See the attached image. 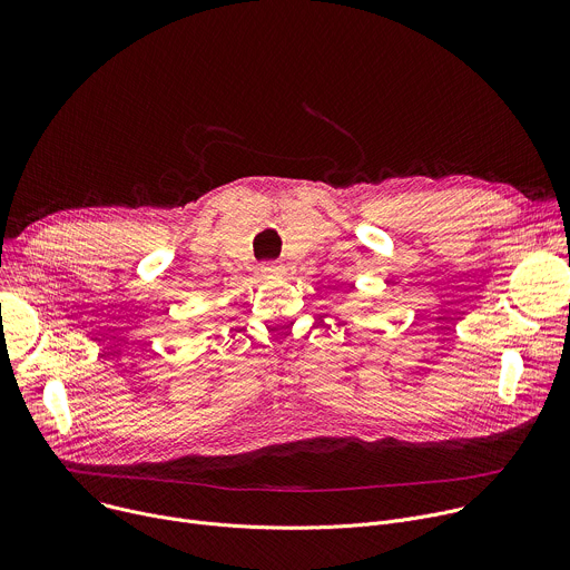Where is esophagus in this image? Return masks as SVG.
Instances as JSON below:
<instances>
[{"instance_id": "1", "label": "esophagus", "mask_w": 570, "mask_h": 570, "mask_svg": "<svg viewBox=\"0 0 570 570\" xmlns=\"http://www.w3.org/2000/svg\"><path fill=\"white\" fill-rule=\"evenodd\" d=\"M262 273L264 275H275V273H279V264L277 262H266V264H262Z\"/></svg>"}]
</instances>
